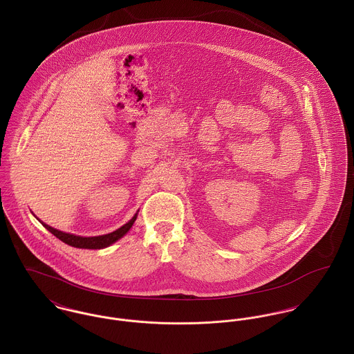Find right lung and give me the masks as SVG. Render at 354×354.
Masks as SVG:
<instances>
[{
    "instance_id": "right-lung-1",
    "label": "right lung",
    "mask_w": 354,
    "mask_h": 354,
    "mask_svg": "<svg viewBox=\"0 0 354 354\" xmlns=\"http://www.w3.org/2000/svg\"><path fill=\"white\" fill-rule=\"evenodd\" d=\"M137 214H138V213H136V214L133 216V218H131L129 223H126L124 225H122L120 228H118V230L114 231V232H111V234L102 236H91V237H82V236L66 234V232L58 231V230H55V228H53V227H50V225L41 223L40 220L39 221L43 224V227H44L47 231H50L53 235L55 236V237H58L61 241H64V243H66V244H69V245H72V247H76V248H88V250H100V248H106V247L111 245L113 243H115L120 237H123V236L126 235V234L129 232V230L133 227V224H134V221H136V218H137Z\"/></svg>"
}]
</instances>
